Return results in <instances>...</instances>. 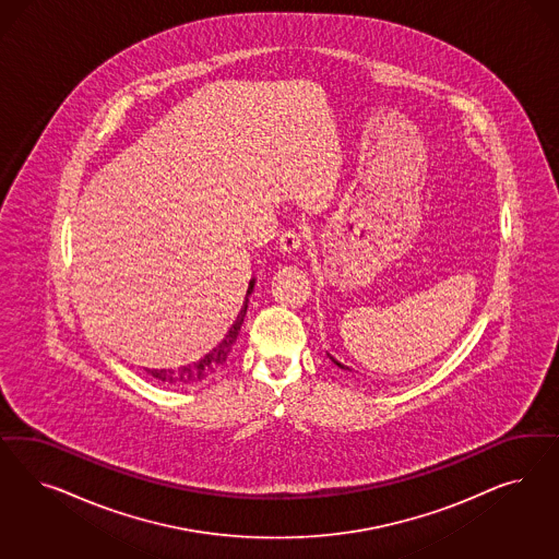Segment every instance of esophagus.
I'll list each match as a JSON object with an SVG mask.
<instances>
[{"mask_svg": "<svg viewBox=\"0 0 559 559\" xmlns=\"http://www.w3.org/2000/svg\"><path fill=\"white\" fill-rule=\"evenodd\" d=\"M305 245V235L300 230H294L289 228L286 233H282L280 236V251L284 254H294V252L300 251Z\"/></svg>", "mask_w": 559, "mask_h": 559, "instance_id": "34e87169", "label": "esophagus"}]
</instances>
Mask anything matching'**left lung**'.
I'll use <instances>...</instances> for the list:
<instances>
[{
    "label": "left lung",
    "mask_w": 559,
    "mask_h": 559,
    "mask_svg": "<svg viewBox=\"0 0 559 559\" xmlns=\"http://www.w3.org/2000/svg\"><path fill=\"white\" fill-rule=\"evenodd\" d=\"M331 360L335 361V364H337V366H340V368H343V370H347V368H345V366H343V364H340V361L335 360V358H331Z\"/></svg>",
    "instance_id": "8db88e82"
}]
</instances>
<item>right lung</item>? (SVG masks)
Wrapping results in <instances>:
<instances>
[{"label": "right lung", "mask_w": 559, "mask_h": 559, "mask_svg": "<svg viewBox=\"0 0 559 559\" xmlns=\"http://www.w3.org/2000/svg\"><path fill=\"white\" fill-rule=\"evenodd\" d=\"M252 284H254V282L249 284L247 300H245V305L240 308L235 324L228 329V333L224 335V340L217 343L216 347H214L210 354H205L201 360L193 361V364H189V366H180L177 370H173V368L166 370V368H163V370H147V372H150L154 379L163 380L166 384H175V386H180V384H195V382H201V380L212 377L216 370H219V366L228 360V356H230L233 349H235L236 340H238V333H240V326H242L245 314H247V305H249V294L252 292Z\"/></svg>", "instance_id": "right-lung-1"}]
</instances>
